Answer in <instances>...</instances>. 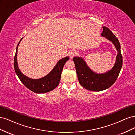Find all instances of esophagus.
<instances>
[{
	"label": "esophagus",
	"instance_id": "obj_1",
	"mask_svg": "<svg viewBox=\"0 0 135 135\" xmlns=\"http://www.w3.org/2000/svg\"><path fill=\"white\" fill-rule=\"evenodd\" d=\"M69 57H70V59H73L74 56L76 55V52L75 51H71V52H69Z\"/></svg>",
	"mask_w": 135,
	"mask_h": 135
}]
</instances>
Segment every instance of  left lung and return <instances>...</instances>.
I'll return each instance as SVG.
<instances>
[{"label": "left lung", "mask_w": 135, "mask_h": 135, "mask_svg": "<svg viewBox=\"0 0 135 135\" xmlns=\"http://www.w3.org/2000/svg\"><path fill=\"white\" fill-rule=\"evenodd\" d=\"M101 35L110 40L116 47L118 55L115 65L111 70L104 74H97L89 69L81 57L73 58L79 82L81 86L89 91H101L108 89L115 83L123 64L119 40L109 28L103 26Z\"/></svg>", "instance_id": "obj_1"}]
</instances>
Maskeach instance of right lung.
I'll list each match as a JSON object with an SVG mask.
<instances>
[{
  "instance_id": "add662e5",
  "label": "right lung",
  "mask_w": 135,
  "mask_h": 135,
  "mask_svg": "<svg viewBox=\"0 0 135 135\" xmlns=\"http://www.w3.org/2000/svg\"><path fill=\"white\" fill-rule=\"evenodd\" d=\"M22 39V38L20 40L17 48H16L14 58V68L16 74L17 75L20 80H21L23 85L32 92L36 93H43L52 91L59 84L61 73H62L64 65L69 59V57H66L60 60L55 68L53 69V70L46 76L38 79H30L22 74L17 65V49L18 44Z\"/></svg>"
}]
</instances>
